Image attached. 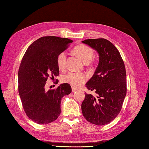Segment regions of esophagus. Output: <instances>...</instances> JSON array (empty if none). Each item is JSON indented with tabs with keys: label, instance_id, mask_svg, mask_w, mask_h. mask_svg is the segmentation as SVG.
Masks as SVG:
<instances>
[{
	"label": "esophagus",
	"instance_id": "obj_1",
	"mask_svg": "<svg viewBox=\"0 0 149 149\" xmlns=\"http://www.w3.org/2000/svg\"><path fill=\"white\" fill-rule=\"evenodd\" d=\"M78 90L77 89V88H74V87H72V92H75V91H77Z\"/></svg>",
	"mask_w": 149,
	"mask_h": 149
}]
</instances>
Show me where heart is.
Returning a JSON list of instances; mask_svg holds the SVG:
<instances>
[{
	"label": "heart",
	"instance_id": "obj_1",
	"mask_svg": "<svg viewBox=\"0 0 149 149\" xmlns=\"http://www.w3.org/2000/svg\"><path fill=\"white\" fill-rule=\"evenodd\" d=\"M74 52L85 63H89L92 59L94 51L92 48L84 44L75 46ZM57 63L59 68L64 71L66 69V53L65 51L60 52L57 57ZM87 76L84 73H76L70 72L63 75L62 81L70 84L74 87H79L86 81Z\"/></svg>",
	"mask_w": 149,
	"mask_h": 149
}]
</instances>
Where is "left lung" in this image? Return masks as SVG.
Wrapping results in <instances>:
<instances>
[{
    "label": "left lung",
    "mask_w": 149,
    "mask_h": 149,
    "mask_svg": "<svg viewBox=\"0 0 149 149\" xmlns=\"http://www.w3.org/2000/svg\"><path fill=\"white\" fill-rule=\"evenodd\" d=\"M82 42L99 54L96 70L86 84L87 89L95 95L86 93L82 112L87 121L104 125L112 122L122 109L127 93L125 65L118 49L109 40L88 39Z\"/></svg>",
    "instance_id": "1"
}]
</instances>
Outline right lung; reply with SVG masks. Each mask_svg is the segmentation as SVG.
I'll use <instances>...</instances> for the list:
<instances>
[{
    "label": "right lung",
    "instance_id": "obj_1",
    "mask_svg": "<svg viewBox=\"0 0 149 149\" xmlns=\"http://www.w3.org/2000/svg\"><path fill=\"white\" fill-rule=\"evenodd\" d=\"M72 42L57 36L41 37L31 44L22 59L18 93L27 116L38 124H47L58 118L62 98L71 93L68 83L48 91L45 84L49 78L52 79L59 75L57 57Z\"/></svg>",
    "mask_w": 149,
    "mask_h": 149
}]
</instances>
